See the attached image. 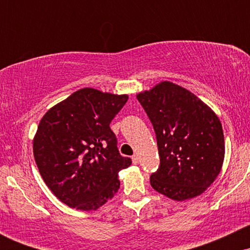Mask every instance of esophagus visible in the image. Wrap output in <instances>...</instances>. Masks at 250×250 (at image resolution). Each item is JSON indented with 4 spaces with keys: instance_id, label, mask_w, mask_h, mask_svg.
Masks as SVG:
<instances>
[{
    "instance_id": "34e87169",
    "label": "esophagus",
    "mask_w": 250,
    "mask_h": 250,
    "mask_svg": "<svg viewBox=\"0 0 250 250\" xmlns=\"http://www.w3.org/2000/svg\"><path fill=\"white\" fill-rule=\"evenodd\" d=\"M131 160H133L134 165H137V163H139V155H134V156L131 157Z\"/></svg>"
}]
</instances>
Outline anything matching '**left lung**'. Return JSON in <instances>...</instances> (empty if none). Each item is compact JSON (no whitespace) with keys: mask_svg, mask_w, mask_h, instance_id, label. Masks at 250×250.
<instances>
[{"mask_svg":"<svg viewBox=\"0 0 250 250\" xmlns=\"http://www.w3.org/2000/svg\"><path fill=\"white\" fill-rule=\"evenodd\" d=\"M153 125L160 167L155 190L175 201L199 196L216 180L225 160L220 119L186 88L162 81L136 95Z\"/></svg>","mask_w":250,"mask_h":250,"instance_id":"left-lung-1","label":"left lung"}]
</instances>
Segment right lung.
<instances>
[{"instance_id":"add662e5","label":"right lung","mask_w":250,"mask_h":250,"mask_svg":"<svg viewBox=\"0 0 250 250\" xmlns=\"http://www.w3.org/2000/svg\"><path fill=\"white\" fill-rule=\"evenodd\" d=\"M128 95L83 88L51 107L33 140L43 181L64 205L96 210L120 188L121 169L131 165L120 155L109 125Z\"/></svg>"}]
</instances>
